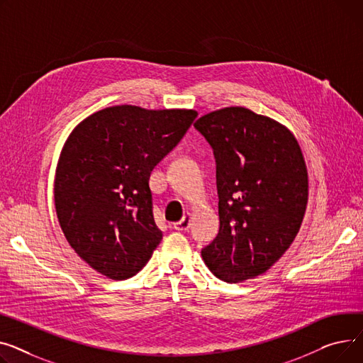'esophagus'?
<instances>
[{
	"label": "esophagus",
	"instance_id": "obj_1",
	"mask_svg": "<svg viewBox=\"0 0 363 363\" xmlns=\"http://www.w3.org/2000/svg\"><path fill=\"white\" fill-rule=\"evenodd\" d=\"M190 218H191L190 214L183 216V218H182L180 221L174 223V228L179 230V231H186V230H189V227H190Z\"/></svg>",
	"mask_w": 363,
	"mask_h": 363
}]
</instances>
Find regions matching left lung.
<instances>
[{"instance_id":"1","label":"left lung","mask_w":363,"mask_h":363,"mask_svg":"<svg viewBox=\"0 0 363 363\" xmlns=\"http://www.w3.org/2000/svg\"><path fill=\"white\" fill-rule=\"evenodd\" d=\"M195 129L214 151L220 231L202 249L227 283L264 274L293 243L308 203V172L289 129L243 106L201 117Z\"/></svg>"}]
</instances>
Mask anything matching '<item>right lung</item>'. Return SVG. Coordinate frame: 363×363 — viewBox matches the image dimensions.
Instances as JSON below:
<instances>
[{
	"label": "right lung",
	"instance_id": "add662e5",
	"mask_svg": "<svg viewBox=\"0 0 363 363\" xmlns=\"http://www.w3.org/2000/svg\"><path fill=\"white\" fill-rule=\"evenodd\" d=\"M196 116L108 106L77 124L64 143L54 183L57 217L74 252L99 274L125 280L151 259L162 231L149 177Z\"/></svg>",
	"mask_w": 363,
	"mask_h": 363
}]
</instances>
